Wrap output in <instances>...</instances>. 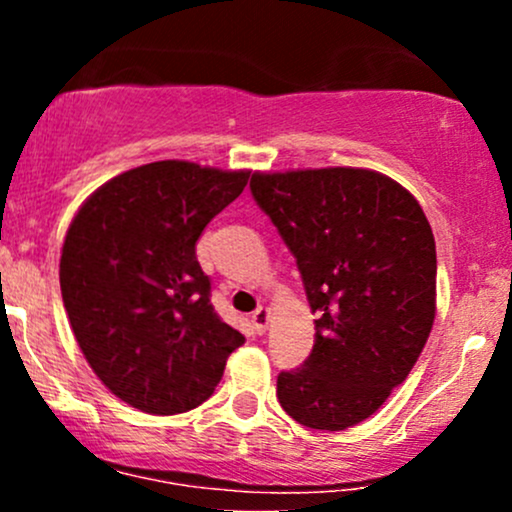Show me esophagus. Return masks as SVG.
I'll list each match as a JSON object with an SVG mask.
<instances>
[{
	"label": "esophagus",
	"mask_w": 512,
	"mask_h": 512,
	"mask_svg": "<svg viewBox=\"0 0 512 512\" xmlns=\"http://www.w3.org/2000/svg\"><path fill=\"white\" fill-rule=\"evenodd\" d=\"M252 325H255V332L257 334H264L267 332V325H269V308H264V305H260V308L252 313Z\"/></svg>",
	"instance_id": "34e87169"
}]
</instances>
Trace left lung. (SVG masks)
Returning <instances> with one entry per match:
<instances>
[{
    "mask_svg": "<svg viewBox=\"0 0 512 512\" xmlns=\"http://www.w3.org/2000/svg\"><path fill=\"white\" fill-rule=\"evenodd\" d=\"M250 192L296 257L315 320L301 368L281 370L291 419L344 431L407 380L436 317V240L424 209L363 168L255 173Z\"/></svg>",
    "mask_w": 512,
    "mask_h": 512,
    "instance_id": "obj_1",
    "label": "left lung"
}]
</instances>
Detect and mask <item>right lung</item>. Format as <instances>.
Instances as JSON below:
<instances>
[{
  "label": "right lung",
  "instance_id": "add662e5",
  "mask_svg": "<svg viewBox=\"0 0 512 512\" xmlns=\"http://www.w3.org/2000/svg\"><path fill=\"white\" fill-rule=\"evenodd\" d=\"M248 170L156 161L98 187L60 260L62 301L88 366L122 402L182 414L219 385L245 337L211 305L195 245Z\"/></svg>",
  "mask_w": 512,
  "mask_h": 512
}]
</instances>
